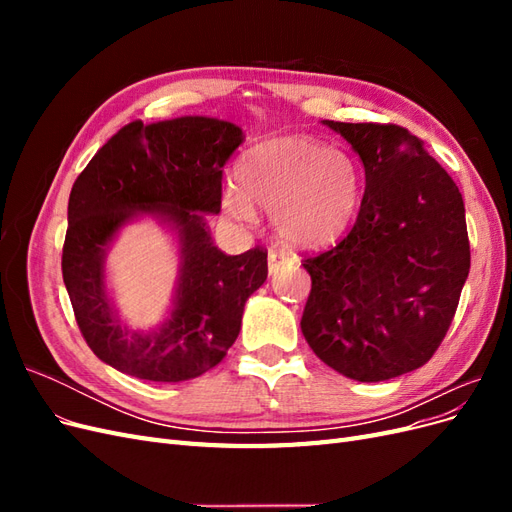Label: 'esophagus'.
I'll use <instances>...</instances> for the list:
<instances>
[{
	"label": "esophagus",
	"instance_id": "obj_1",
	"mask_svg": "<svg viewBox=\"0 0 512 512\" xmlns=\"http://www.w3.org/2000/svg\"><path fill=\"white\" fill-rule=\"evenodd\" d=\"M267 262H269V273L275 275L277 271H282L284 267L292 265V258L284 252H277V250H271L269 256H267Z\"/></svg>",
	"mask_w": 512,
	"mask_h": 512
}]
</instances>
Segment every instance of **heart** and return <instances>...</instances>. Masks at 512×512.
Wrapping results in <instances>:
<instances>
[{
    "mask_svg": "<svg viewBox=\"0 0 512 512\" xmlns=\"http://www.w3.org/2000/svg\"><path fill=\"white\" fill-rule=\"evenodd\" d=\"M237 183L222 196L228 218L247 224L254 207L267 209L277 235L294 247L335 241L361 200L354 160L307 136L273 138L247 151L237 164Z\"/></svg>",
    "mask_w": 512,
    "mask_h": 512,
    "instance_id": "obj_1",
    "label": "heart"
}]
</instances>
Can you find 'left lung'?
I'll return each instance as SVG.
<instances>
[{
  "label": "left lung",
  "instance_id": "1",
  "mask_svg": "<svg viewBox=\"0 0 512 512\" xmlns=\"http://www.w3.org/2000/svg\"><path fill=\"white\" fill-rule=\"evenodd\" d=\"M365 166L348 235L305 256L301 331L346 378L380 382L425 365L455 318L470 273L466 207L421 138L395 123L324 121Z\"/></svg>",
  "mask_w": 512,
  "mask_h": 512
}]
</instances>
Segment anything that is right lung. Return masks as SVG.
I'll return each instance as SVG.
<instances>
[{
    "label": "right lung",
    "instance_id": "right-lung-1",
    "mask_svg": "<svg viewBox=\"0 0 512 512\" xmlns=\"http://www.w3.org/2000/svg\"><path fill=\"white\" fill-rule=\"evenodd\" d=\"M243 132L213 117L123 126L76 177L61 273L76 324L100 361L151 382H181L218 365L241 331L245 301L267 280V250L226 256L205 213L222 209V173ZM180 230L182 271L171 318L153 334L121 328L103 288V254L134 214Z\"/></svg>",
    "mask_w": 512,
    "mask_h": 512
}]
</instances>
